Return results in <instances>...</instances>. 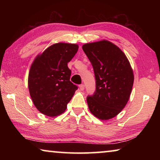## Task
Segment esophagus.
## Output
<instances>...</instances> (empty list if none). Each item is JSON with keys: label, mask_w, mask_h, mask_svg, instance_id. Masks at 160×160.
Wrapping results in <instances>:
<instances>
[{"label": "esophagus", "mask_w": 160, "mask_h": 160, "mask_svg": "<svg viewBox=\"0 0 160 160\" xmlns=\"http://www.w3.org/2000/svg\"><path fill=\"white\" fill-rule=\"evenodd\" d=\"M79 88H80V90H82V91L85 90V85H84L83 84H82V85H80L79 86Z\"/></svg>", "instance_id": "obj_1"}]
</instances>
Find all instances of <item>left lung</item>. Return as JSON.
Listing matches in <instances>:
<instances>
[{
  "instance_id": "8db88e82",
  "label": "left lung",
  "mask_w": 160,
  "mask_h": 160,
  "mask_svg": "<svg viewBox=\"0 0 160 160\" xmlns=\"http://www.w3.org/2000/svg\"><path fill=\"white\" fill-rule=\"evenodd\" d=\"M84 52L92 65L96 91L87 97L90 112L101 120L117 116L128 102L134 82L132 69L122 51L107 40L88 43Z\"/></svg>"
}]
</instances>
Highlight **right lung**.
I'll return each mask as SVG.
<instances>
[{
    "label": "right lung",
    "mask_w": 160,
    "mask_h": 160,
    "mask_svg": "<svg viewBox=\"0 0 160 160\" xmlns=\"http://www.w3.org/2000/svg\"><path fill=\"white\" fill-rule=\"evenodd\" d=\"M78 45L57 43L39 54L30 67L28 88L35 107L46 116L63 113L78 87L70 81L68 63L78 50Z\"/></svg>",
    "instance_id": "1"
}]
</instances>
